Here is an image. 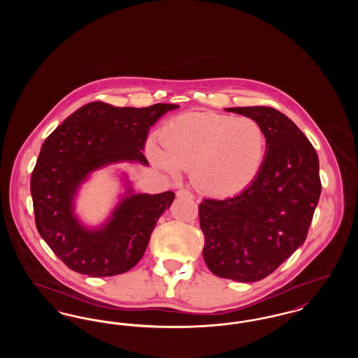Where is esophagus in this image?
<instances>
[{
    "label": "esophagus",
    "mask_w": 358,
    "mask_h": 358,
    "mask_svg": "<svg viewBox=\"0 0 358 358\" xmlns=\"http://www.w3.org/2000/svg\"><path fill=\"white\" fill-rule=\"evenodd\" d=\"M177 197L178 199H193V193L187 189H180V190H177Z\"/></svg>",
    "instance_id": "esophagus-1"
}]
</instances>
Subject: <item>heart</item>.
I'll return each mask as SVG.
<instances>
[{
	"mask_svg": "<svg viewBox=\"0 0 358 358\" xmlns=\"http://www.w3.org/2000/svg\"><path fill=\"white\" fill-rule=\"evenodd\" d=\"M158 141L162 150L148 145L154 165L171 177L190 171L193 184L215 197L251 187L267 155V136L257 120L213 111L173 118L158 131Z\"/></svg>",
	"mask_w": 358,
	"mask_h": 358,
	"instance_id": "1",
	"label": "heart"
}]
</instances>
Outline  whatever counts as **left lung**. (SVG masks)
I'll return each mask as SVG.
<instances>
[{"label": "left lung", "instance_id": "8db88e82", "mask_svg": "<svg viewBox=\"0 0 358 358\" xmlns=\"http://www.w3.org/2000/svg\"><path fill=\"white\" fill-rule=\"evenodd\" d=\"M227 111L263 126L267 155L251 187L199 205L203 256L215 275L248 283L273 273L305 243L322 189L320 162L306 136L280 111L266 106Z\"/></svg>", "mask_w": 358, "mask_h": 358}]
</instances>
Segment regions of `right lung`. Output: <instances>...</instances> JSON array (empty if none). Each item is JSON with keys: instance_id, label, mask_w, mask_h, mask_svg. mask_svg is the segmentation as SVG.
<instances>
[{"instance_id": "right-lung-1", "label": "right lung", "mask_w": 358, "mask_h": 358, "mask_svg": "<svg viewBox=\"0 0 358 358\" xmlns=\"http://www.w3.org/2000/svg\"><path fill=\"white\" fill-rule=\"evenodd\" d=\"M177 104L143 108L91 102L71 114L44 141L31 176L34 222L40 236L69 268L88 276L131 270L145 254L159 216L174 192L129 194L101 229L90 231L73 216L78 187L91 171L120 161L148 165L142 154L150 126Z\"/></svg>"}]
</instances>
